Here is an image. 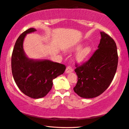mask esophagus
<instances>
[{"label":"esophagus","instance_id":"34e87169","mask_svg":"<svg viewBox=\"0 0 129 129\" xmlns=\"http://www.w3.org/2000/svg\"><path fill=\"white\" fill-rule=\"evenodd\" d=\"M73 71H74V70H73L72 67L71 66H68L67 67L66 70H65V73H66V74H68V73L73 72Z\"/></svg>","mask_w":129,"mask_h":129}]
</instances>
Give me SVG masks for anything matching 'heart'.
I'll list each match as a JSON object with an SVG mask.
<instances>
[{
	"mask_svg": "<svg viewBox=\"0 0 129 129\" xmlns=\"http://www.w3.org/2000/svg\"><path fill=\"white\" fill-rule=\"evenodd\" d=\"M82 46V44H79L76 46L74 47V50H78L79 49L80 47ZM91 51V47L89 46H86L85 47L82 48V49H80L78 51V53L76 54V59L79 62H82V61H84L87 57L89 56L90 52Z\"/></svg>",
	"mask_w": 129,
	"mask_h": 129,
	"instance_id": "1",
	"label": "heart"
}]
</instances>
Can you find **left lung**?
Returning <instances> with one entry per match:
<instances>
[{
  "label": "left lung",
  "instance_id": "8db88e82",
  "mask_svg": "<svg viewBox=\"0 0 129 129\" xmlns=\"http://www.w3.org/2000/svg\"><path fill=\"white\" fill-rule=\"evenodd\" d=\"M100 34V42L92 56L82 65L76 64L78 82L74 90L84 99L96 97L104 92L116 72L118 55L116 43L104 32Z\"/></svg>",
  "mask_w": 129,
  "mask_h": 129
}]
</instances>
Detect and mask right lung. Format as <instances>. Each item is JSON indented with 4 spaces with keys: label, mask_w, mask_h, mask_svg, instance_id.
Returning a JSON list of instances; mask_svg holds the SVG:
<instances>
[{
    "label": "right lung",
    "mask_w": 129,
    "mask_h": 129,
    "mask_svg": "<svg viewBox=\"0 0 129 129\" xmlns=\"http://www.w3.org/2000/svg\"><path fill=\"white\" fill-rule=\"evenodd\" d=\"M36 30L33 28L28 29L17 39L11 55V71L21 91L36 99L47 94L52 88L53 80L62 75L66 67L48 59L34 60L26 57L23 49L24 39L26 34Z\"/></svg>",
    "instance_id": "add662e5"
}]
</instances>
